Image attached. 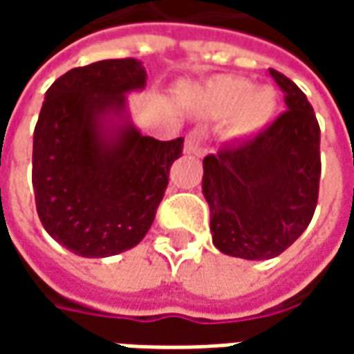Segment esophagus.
<instances>
[{"mask_svg": "<svg viewBox=\"0 0 354 354\" xmlns=\"http://www.w3.org/2000/svg\"><path fill=\"white\" fill-rule=\"evenodd\" d=\"M203 142H205V131H203V129H193V131L187 132V136H185L184 151L189 155L201 153Z\"/></svg>", "mask_w": 354, "mask_h": 354, "instance_id": "1", "label": "esophagus"}]
</instances>
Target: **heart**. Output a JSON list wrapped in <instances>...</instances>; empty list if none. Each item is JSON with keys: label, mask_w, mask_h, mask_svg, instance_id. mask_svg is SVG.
<instances>
[{"label": "heart", "mask_w": 354, "mask_h": 354, "mask_svg": "<svg viewBox=\"0 0 354 354\" xmlns=\"http://www.w3.org/2000/svg\"><path fill=\"white\" fill-rule=\"evenodd\" d=\"M277 108L271 88H252L250 81L241 77H222L210 87L207 113L210 117H227V136L235 140L250 138L266 127Z\"/></svg>", "instance_id": "b5f03b06"}]
</instances>
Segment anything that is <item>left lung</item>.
<instances>
[{
	"instance_id": "1",
	"label": "left lung",
	"mask_w": 354,
	"mask_h": 354,
	"mask_svg": "<svg viewBox=\"0 0 354 354\" xmlns=\"http://www.w3.org/2000/svg\"><path fill=\"white\" fill-rule=\"evenodd\" d=\"M286 111L256 136L207 155L203 193L212 243L243 260L282 254L311 223L319 201L320 127L304 91L269 68Z\"/></svg>"
}]
</instances>
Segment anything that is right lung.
<instances>
[{
  "label": "right lung",
  "instance_id": "obj_1",
  "mask_svg": "<svg viewBox=\"0 0 354 354\" xmlns=\"http://www.w3.org/2000/svg\"><path fill=\"white\" fill-rule=\"evenodd\" d=\"M146 85L136 58L73 68L45 94L34 131L32 184L43 227L83 258L124 252L146 237L184 138L161 142L102 121L123 115L124 93Z\"/></svg>",
  "mask_w": 354,
  "mask_h": 354
}]
</instances>
